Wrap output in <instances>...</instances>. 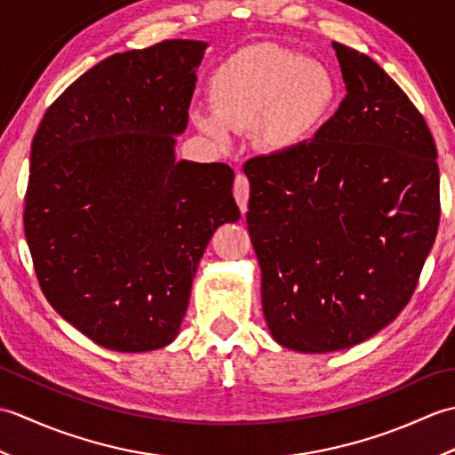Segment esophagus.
I'll list each match as a JSON object with an SVG mask.
<instances>
[{
    "label": "esophagus",
    "instance_id": "1",
    "mask_svg": "<svg viewBox=\"0 0 455 455\" xmlns=\"http://www.w3.org/2000/svg\"><path fill=\"white\" fill-rule=\"evenodd\" d=\"M235 199L238 203V209L246 212L248 211V197H250V183H248V178L244 176V173H238L236 180H235Z\"/></svg>",
    "mask_w": 455,
    "mask_h": 455
}]
</instances>
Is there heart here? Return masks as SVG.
<instances>
[{
	"label": "heart",
	"mask_w": 455,
	"mask_h": 455,
	"mask_svg": "<svg viewBox=\"0 0 455 455\" xmlns=\"http://www.w3.org/2000/svg\"><path fill=\"white\" fill-rule=\"evenodd\" d=\"M215 109H196L197 127L219 142L254 131L269 152L303 147L331 119L338 101L332 72L277 44H254L222 62L211 80Z\"/></svg>",
	"instance_id": "b5f03b06"
}]
</instances>
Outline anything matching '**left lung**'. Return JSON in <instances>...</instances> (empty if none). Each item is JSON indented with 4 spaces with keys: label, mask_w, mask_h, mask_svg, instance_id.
I'll return each instance as SVG.
<instances>
[{
    "label": "left lung",
    "mask_w": 455,
    "mask_h": 455,
    "mask_svg": "<svg viewBox=\"0 0 455 455\" xmlns=\"http://www.w3.org/2000/svg\"><path fill=\"white\" fill-rule=\"evenodd\" d=\"M346 98L315 139L244 164L248 233L277 344L346 350L393 323L438 233L428 124L370 56L332 43Z\"/></svg>",
    "instance_id": "1"
}]
</instances>
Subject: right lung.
Masks as SVG:
<instances>
[{
	"mask_svg": "<svg viewBox=\"0 0 455 455\" xmlns=\"http://www.w3.org/2000/svg\"><path fill=\"white\" fill-rule=\"evenodd\" d=\"M209 44L105 58L38 124L25 236L46 301L108 350L176 340L212 233L236 222L235 172L176 158Z\"/></svg>",
	"mask_w": 455,
	"mask_h": 455,
	"instance_id": "1",
	"label": "right lung"
}]
</instances>
